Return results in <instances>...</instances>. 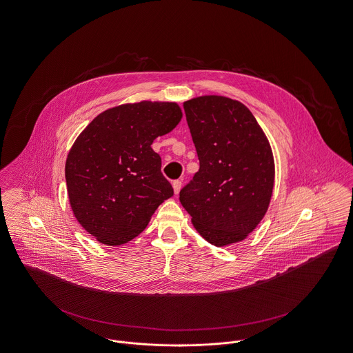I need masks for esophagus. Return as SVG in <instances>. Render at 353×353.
<instances>
[{"instance_id": "1", "label": "esophagus", "mask_w": 353, "mask_h": 353, "mask_svg": "<svg viewBox=\"0 0 353 353\" xmlns=\"http://www.w3.org/2000/svg\"><path fill=\"white\" fill-rule=\"evenodd\" d=\"M172 188H174V192H175V194H179V191H181V188H182V181H175V182L172 183Z\"/></svg>"}]
</instances>
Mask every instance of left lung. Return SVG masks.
<instances>
[{
    "label": "left lung",
    "instance_id": "1",
    "mask_svg": "<svg viewBox=\"0 0 353 353\" xmlns=\"http://www.w3.org/2000/svg\"><path fill=\"white\" fill-rule=\"evenodd\" d=\"M199 171L179 192L192 226L209 243L248 238L269 209L274 158L259 121L241 101L205 94L183 103Z\"/></svg>",
    "mask_w": 353,
    "mask_h": 353
}]
</instances>
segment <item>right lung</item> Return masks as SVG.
Returning a JSON list of instances; mask_svg holds the SVG:
<instances>
[{
  "label": "right lung",
  "mask_w": 353,
  "mask_h": 353,
  "mask_svg": "<svg viewBox=\"0 0 353 353\" xmlns=\"http://www.w3.org/2000/svg\"><path fill=\"white\" fill-rule=\"evenodd\" d=\"M182 117L175 101L125 103L99 114L76 138L65 161L67 191L74 218L96 241L130 242L174 195L151 144Z\"/></svg>",
  "instance_id": "right-lung-1"
}]
</instances>
